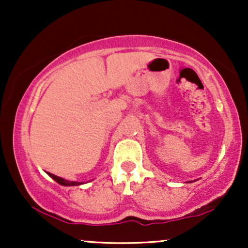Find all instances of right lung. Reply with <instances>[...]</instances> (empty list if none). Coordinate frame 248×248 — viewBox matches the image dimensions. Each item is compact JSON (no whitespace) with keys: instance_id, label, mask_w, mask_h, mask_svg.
<instances>
[{"instance_id":"obj_1","label":"right lung","mask_w":248,"mask_h":248,"mask_svg":"<svg viewBox=\"0 0 248 248\" xmlns=\"http://www.w3.org/2000/svg\"><path fill=\"white\" fill-rule=\"evenodd\" d=\"M47 175H49L51 178H53V179H55V181L57 182V183L62 184V186H79V184H81V183H79V182H70V181H66V179H64V178H61V177H58V176L53 175V173H50V172H47Z\"/></svg>"}]
</instances>
